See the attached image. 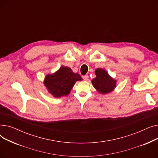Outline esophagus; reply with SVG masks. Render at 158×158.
Segmentation results:
<instances>
[{
	"label": "esophagus",
	"instance_id": "obj_1",
	"mask_svg": "<svg viewBox=\"0 0 158 158\" xmlns=\"http://www.w3.org/2000/svg\"><path fill=\"white\" fill-rule=\"evenodd\" d=\"M88 75H85V76H82V78H83V79L85 80V81H88Z\"/></svg>",
	"mask_w": 158,
	"mask_h": 158
}]
</instances>
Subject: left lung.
Listing matches in <instances>:
<instances>
[{
	"instance_id": "1",
	"label": "left lung",
	"mask_w": 158,
	"mask_h": 158,
	"mask_svg": "<svg viewBox=\"0 0 158 158\" xmlns=\"http://www.w3.org/2000/svg\"><path fill=\"white\" fill-rule=\"evenodd\" d=\"M95 75L96 77L92 80V84L99 93L106 94L114 89L116 81L111 77L106 71L97 69L95 70Z\"/></svg>"
}]
</instances>
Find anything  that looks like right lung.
<instances>
[{
  "label": "right lung",
  "mask_w": 158,
  "mask_h": 158,
  "mask_svg": "<svg viewBox=\"0 0 158 158\" xmlns=\"http://www.w3.org/2000/svg\"><path fill=\"white\" fill-rule=\"evenodd\" d=\"M81 80L80 75L73 72L70 68L61 66L54 73L47 75L44 84L50 94L59 98L69 94L76 82Z\"/></svg>",
  "instance_id": "right-lung-1"
}]
</instances>
